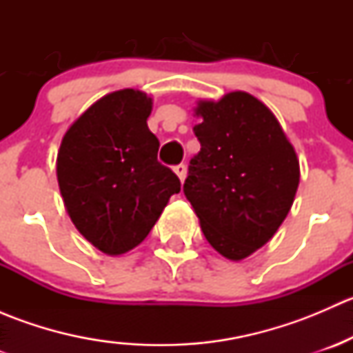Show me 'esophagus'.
Masks as SVG:
<instances>
[{"instance_id": "esophagus-1", "label": "esophagus", "mask_w": 353, "mask_h": 353, "mask_svg": "<svg viewBox=\"0 0 353 353\" xmlns=\"http://www.w3.org/2000/svg\"><path fill=\"white\" fill-rule=\"evenodd\" d=\"M174 172L177 174V177H179L181 181H184V177H186V172H188V167L184 165V163H177V165H174Z\"/></svg>"}]
</instances>
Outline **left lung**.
<instances>
[{"label": "left lung", "mask_w": 353, "mask_h": 353, "mask_svg": "<svg viewBox=\"0 0 353 353\" xmlns=\"http://www.w3.org/2000/svg\"><path fill=\"white\" fill-rule=\"evenodd\" d=\"M196 114L201 148L190 160L183 191L206 241L239 261L268 243L290 212L297 155L272 110L245 92L199 102Z\"/></svg>", "instance_id": "8db88e82"}]
</instances>
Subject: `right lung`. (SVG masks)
I'll return each mask as SVG.
<instances>
[{"mask_svg": "<svg viewBox=\"0 0 353 353\" xmlns=\"http://www.w3.org/2000/svg\"><path fill=\"white\" fill-rule=\"evenodd\" d=\"M152 99L126 88L95 102L71 124L58 154V183L71 222L105 254L138 245L181 181L157 160L147 126Z\"/></svg>", "mask_w": 353, "mask_h": 353, "instance_id": "obj_1", "label": "right lung"}]
</instances>
